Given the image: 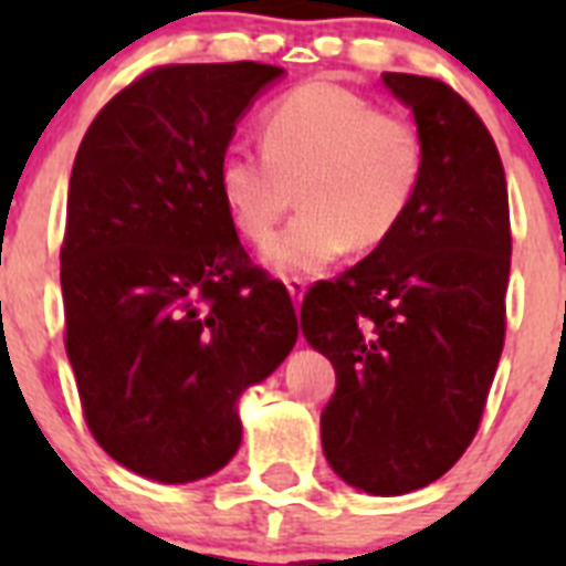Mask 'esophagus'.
Returning a JSON list of instances; mask_svg holds the SVG:
<instances>
[{"label": "esophagus", "mask_w": 566, "mask_h": 566, "mask_svg": "<svg viewBox=\"0 0 566 566\" xmlns=\"http://www.w3.org/2000/svg\"><path fill=\"white\" fill-rule=\"evenodd\" d=\"M286 289H289V294H292L294 306H300V303H303V294H306V280H303V277H286Z\"/></svg>", "instance_id": "34e87169"}]
</instances>
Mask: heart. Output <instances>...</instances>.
I'll return each mask as SVG.
<instances>
[{
	"mask_svg": "<svg viewBox=\"0 0 566 566\" xmlns=\"http://www.w3.org/2000/svg\"><path fill=\"white\" fill-rule=\"evenodd\" d=\"M260 144L221 155L218 189L234 229L254 247L272 240L297 189L303 212L266 252L283 277L319 272L352 247H379L405 221L424 175L417 124L328 78L269 104Z\"/></svg>",
	"mask_w": 566,
	"mask_h": 566,
	"instance_id": "heart-1",
	"label": "heart"
}]
</instances>
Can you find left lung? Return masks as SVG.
I'll return each mask as SVG.
<instances>
[{
    "mask_svg": "<svg viewBox=\"0 0 566 566\" xmlns=\"http://www.w3.org/2000/svg\"><path fill=\"white\" fill-rule=\"evenodd\" d=\"M382 82L413 109L422 184L391 238L308 289L300 326L337 371L319 417L328 464L352 488L399 496L444 476L476 437L513 240L502 158L476 109L439 78Z\"/></svg>",
    "mask_w": 566,
    "mask_h": 566,
    "instance_id": "8db88e82",
    "label": "left lung"
}]
</instances>
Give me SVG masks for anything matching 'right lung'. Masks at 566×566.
Returning <instances> with one entry per match:
<instances>
[{"instance_id": "obj_1", "label": "right lung", "mask_w": 566, "mask_h": 566, "mask_svg": "<svg viewBox=\"0 0 566 566\" xmlns=\"http://www.w3.org/2000/svg\"><path fill=\"white\" fill-rule=\"evenodd\" d=\"M274 64H164L84 133L62 240L64 348L87 428L138 476L195 482L240 444L238 397L297 343L292 297L240 247L218 189Z\"/></svg>"}]
</instances>
